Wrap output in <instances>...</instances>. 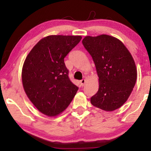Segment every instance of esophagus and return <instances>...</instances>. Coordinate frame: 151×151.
I'll return each instance as SVG.
<instances>
[{
  "mask_svg": "<svg viewBox=\"0 0 151 151\" xmlns=\"http://www.w3.org/2000/svg\"><path fill=\"white\" fill-rule=\"evenodd\" d=\"M85 83H86V79H83V80L81 81V84L82 86L85 85Z\"/></svg>",
  "mask_w": 151,
  "mask_h": 151,
  "instance_id": "obj_1",
  "label": "esophagus"
}]
</instances>
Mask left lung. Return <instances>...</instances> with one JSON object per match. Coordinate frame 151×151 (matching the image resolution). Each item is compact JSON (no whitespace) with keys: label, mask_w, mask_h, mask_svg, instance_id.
I'll return each mask as SVG.
<instances>
[{"label":"left lung","mask_w":151,"mask_h":151,"mask_svg":"<svg viewBox=\"0 0 151 151\" xmlns=\"http://www.w3.org/2000/svg\"><path fill=\"white\" fill-rule=\"evenodd\" d=\"M82 42L99 76V90L91 97V104L105 111L119 109L131 95L137 78L131 52L119 39L107 35L86 36Z\"/></svg>","instance_id":"8db88e82"}]
</instances>
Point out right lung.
Returning <instances> with one entry per match:
<instances>
[{
    "mask_svg": "<svg viewBox=\"0 0 151 151\" xmlns=\"http://www.w3.org/2000/svg\"><path fill=\"white\" fill-rule=\"evenodd\" d=\"M81 36L49 35L40 39L27 56L22 82L28 98L41 113H62L78 87L69 80L64 58L81 41Z\"/></svg>",
    "mask_w": 151,
    "mask_h": 151,
    "instance_id": "right-lung-1",
    "label": "right lung"
}]
</instances>
